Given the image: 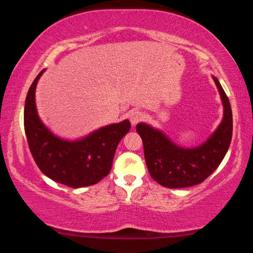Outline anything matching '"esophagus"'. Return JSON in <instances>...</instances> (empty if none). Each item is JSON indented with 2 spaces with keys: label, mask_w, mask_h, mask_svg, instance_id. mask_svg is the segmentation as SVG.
Returning a JSON list of instances; mask_svg holds the SVG:
<instances>
[{
  "label": "esophagus",
  "mask_w": 253,
  "mask_h": 253,
  "mask_svg": "<svg viewBox=\"0 0 253 253\" xmlns=\"http://www.w3.org/2000/svg\"><path fill=\"white\" fill-rule=\"evenodd\" d=\"M143 117H144V114L139 110H131L129 113V119H130V123L132 126L136 125L137 123H139L140 121H142Z\"/></svg>",
  "instance_id": "esophagus-1"
}]
</instances>
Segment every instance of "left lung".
I'll list each match as a JSON object with an SVG mask.
<instances>
[{"instance_id": "8db88e82", "label": "left lung", "mask_w": 253, "mask_h": 253, "mask_svg": "<svg viewBox=\"0 0 253 253\" xmlns=\"http://www.w3.org/2000/svg\"><path fill=\"white\" fill-rule=\"evenodd\" d=\"M223 105V118L213 134L199 146L186 148L172 142L162 130L145 123L136 125L142 137L148 172L162 186H193L208 178L221 164L232 138V110L225 92L212 76Z\"/></svg>"}]
</instances>
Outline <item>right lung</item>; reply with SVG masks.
<instances>
[{
	"label": "right lung",
	"instance_id": "add662e5",
	"mask_svg": "<svg viewBox=\"0 0 253 253\" xmlns=\"http://www.w3.org/2000/svg\"><path fill=\"white\" fill-rule=\"evenodd\" d=\"M42 70L30 87L24 105V130L30 152L45 176L78 188L93 185L108 175L119 142L130 129L125 119L69 140L54 135L38 115L36 88Z\"/></svg>",
	"mask_w": 253,
	"mask_h": 253
}]
</instances>
